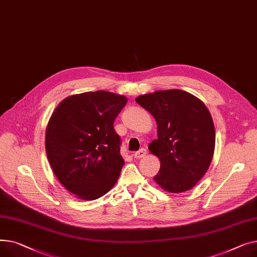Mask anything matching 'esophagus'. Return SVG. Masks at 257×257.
<instances>
[{"instance_id":"1","label":"esophagus","mask_w":257,"mask_h":257,"mask_svg":"<svg viewBox=\"0 0 257 257\" xmlns=\"http://www.w3.org/2000/svg\"><path fill=\"white\" fill-rule=\"evenodd\" d=\"M146 149L145 148H141L140 150H138V152H136L135 154H134V158L135 159H141V158H143L145 155H146Z\"/></svg>"}]
</instances>
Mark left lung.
<instances>
[{"label": "left lung", "instance_id": "8db88e82", "mask_svg": "<svg viewBox=\"0 0 257 257\" xmlns=\"http://www.w3.org/2000/svg\"><path fill=\"white\" fill-rule=\"evenodd\" d=\"M136 101L158 125V139L148 146L161 162L156 183L171 193L192 189L207 171L215 150V126L205 104L178 89L140 95Z\"/></svg>", "mask_w": 257, "mask_h": 257}]
</instances>
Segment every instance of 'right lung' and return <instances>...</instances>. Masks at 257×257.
Masks as SVG:
<instances>
[{
    "mask_svg": "<svg viewBox=\"0 0 257 257\" xmlns=\"http://www.w3.org/2000/svg\"><path fill=\"white\" fill-rule=\"evenodd\" d=\"M126 101L98 90L65 98L52 114L47 156L59 182L78 198L97 199L116 184L124 160L113 124Z\"/></svg>",
    "mask_w": 257,
    "mask_h": 257,
    "instance_id": "obj_1",
    "label": "right lung"
}]
</instances>
